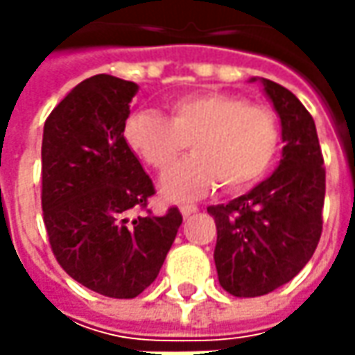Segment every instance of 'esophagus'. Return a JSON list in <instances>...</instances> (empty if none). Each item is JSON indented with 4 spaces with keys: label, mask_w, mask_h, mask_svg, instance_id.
I'll return each mask as SVG.
<instances>
[{
    "label": "esophagus",
    "mask_w": 355,
    "mask_h": 355,
    "mask_svg": "<svg viewBox=\"0 0 355 355\" xmlns=\"http://www.w3.org/2000/svg\"><path fill=\"white\" fill-rule=\"evenodd\" d=\"M193 213H198V207H196V205H184V207H182V215H184L185 219L191 217Z\"/></svg>",
    "instance_id": "1"
}]
</instances>
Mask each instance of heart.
Here are the masks:
<instances>
[{"instance_id": "b5f03b06", "label": "heart", "mask_w": 355, "mask_h": 355, "mask_svg": "<svg viewBox=\"0 0 355 355\" xmlns=\"http://www.w3.org/2000/svg\"><path fill=\"white\" fill-rule=\"evenodd\" d=\"M170 116L154 110L130 114L124 140L159 173L171 170L192 142L196 156L170 171L159 191L168 201H189L215 185L243 191L272 168L280 148V126L272 110L227 92H196L175 98Z\"/></svg>"}]
</instances>
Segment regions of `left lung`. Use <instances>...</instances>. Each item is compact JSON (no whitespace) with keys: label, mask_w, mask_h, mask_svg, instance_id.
Returning <instances> with one entry per match:
<instances>
[{"label":"left lung","mask_w":355,"mask_h":355,"mask_svg":"<svg viewBox=\"0 0 355 355\" xmlns=\"http://www.w3.org/2000/svg\"><path fill=\"white\" fill-rule=\"evenodd\" d=\"M261 83L282 126L279 168L249 193L207 207L217 225L219 284L239 298L263 296L293 280L322 235L326 170L316 124L291 90L268 78Z\"/></svg>","instance_id":"8db88e82"}]
</instances>
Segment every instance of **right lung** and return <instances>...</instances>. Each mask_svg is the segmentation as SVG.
I'll list each match as a JSON object with an SVG mask.
<instances>
[{
    "mask_svg": "<svg viewBox=\"0 0 355 355\" xmlns=\"http://www.w3.org/2000/svg\"><path fill=\"white\" fill-rule=\"evenodd\" d=\"M138 85L94 75L49 114L41 146V205L62 270L110 298H136L154 280L182 225V213L146 207L154 184L124 140Z\"/></svg>",
    "mask_w": 355,
    "mask_h": 355,
    "instance_id": "right-lung-1",
    "label": "right lung"
}]
</instances>
